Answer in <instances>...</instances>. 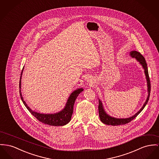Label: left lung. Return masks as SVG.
I'll return each mask as SVG.
<instances>
[{"label":"left lung","instance_id":"left-lung-1","mask_svg":"<svg viewBox=\"0 0 159 159\" xmlns=\"http://www.w3.org/2000/svg\"><path fill=\"white\" fill-rule=\"evenodd\" d=\"M129 55L132 58H136V60L139 62L144 69V73L146 76V80L147 82V87H148V97L147 98V100L144 104L142 107V108L139 110L133 116L129 117L128 118H116L114 117L111 116L109 115H108L106 113L104 106L102 105V101L99 99V106H98V110H99V116L100 117V119L101 122L106 125H124L127 123L131 121L133 119H134L143 110V109L145 108V107L148 103V100L149 98L150 95V92H151V84H150V80L148 74V67H147V64L146 63V60L145 58L142 56V55L140 52L136 51H133L129 52Z\"/></svg>","mask_w":159,"mask_h":159}]
</instances>
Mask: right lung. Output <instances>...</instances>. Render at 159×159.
<instances>
[{
    "label": "right lung",
    "mask_w": 159,
    "mask_h": 159,
    "mask_svg": "<svg viewBox=\"0 0 159 159\" xmlns=\"http://www.w3.org/2000/svg\"><path fill=\"white\" fill-rule=\"evenodd\" d=\"M23 69L24 67L22 69L20 78L19 92H20L21 101L24 104V105L26 107V108L29 110V111L34 116L36 117L40 122H42L44 124H47L51 126H63L64 125H66L67 124H68L70 121L71 117L73 114L74 106L75 100L78 97V96L79 95V94L81 92L83 91L84 89L83 88H80V89H77L76 90H74L69 96L66 103V106L64 107V108L59 112L53 113V114L52 113L43 114V113H40L36 112L35 111H33L30 108V107L27 105L26 102L23 100V98L21 95V81Z\"/></svg>",
    "instance_id": "right-lung-1"
}]
</instances>
